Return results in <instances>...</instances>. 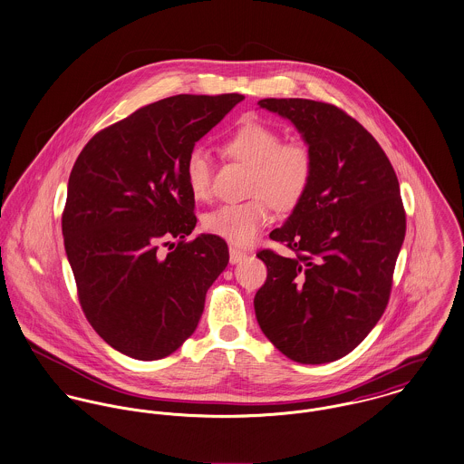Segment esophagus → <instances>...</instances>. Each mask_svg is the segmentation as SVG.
I'll use <instances>...</instances> for the list:
<instances>
[{"label": "esophagus", "instance_id": "34e87169", "mask_svg": "<svg viewBox=\"0 0 464 464\" xmlns=\"http://www.w3.org/2000/svg\"><path fill=\"white\" fill-rule=\"evenodd\" d=\"M228 253H230V264H239L246 256V253L241 252L237 248H230Z\"/></svg>", "mask_w": 464, "mask_h": 464}]
</instances>
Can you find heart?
<instances>
[{
	"label": "heart",
	"instance_id": "b5f03b06",
	"mask_svg": "<svg viewBox=\"0 0 464 464\" xmlns=\"http://www.w3.org/2000/svg\"><path fill=\"white\" fill-rule=\"evenodd\" d=\"M223 152L252 167L250 195L243 204L221 206L204 218V228L234 246H250L271 219V204L280 211L295 209L306 195L314 158L301 141L282 143L276 129L260 122H246L236 129L223 143ZM211 156L195 149L186 158L184 177L195 200L211 195Z\"/></svg>",
	"mask_w": 464,
	"mask_h": 464
}]
</instances>
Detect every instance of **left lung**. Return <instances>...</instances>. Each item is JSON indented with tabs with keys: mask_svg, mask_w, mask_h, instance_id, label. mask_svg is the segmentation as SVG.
Listing matches in <instances>:
<instances>
[{
	"mask_svg": "<svg viewBox=\"0 0 464 464\" xmlns=\"http://www.w3.org/2000/svg\"><path fill=\"white\" fill-rule=\"evenodd\" d=\"M289 121L314 158L303 200L269 237L291 248L262 250L267 280L255 295L262 334L297 363L351 353L386 308L406 234L397 175L374 136L337 106L262 99Z\"/></svg>",
	"mask_w": 464,
	"mask_h": 464,
	"instance_id": "left-lung-1",
	"label": "left lung"
}]
</instances>
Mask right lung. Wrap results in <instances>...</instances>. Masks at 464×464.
Masks as SVG:
<instances>
[{"mask_svg":"<svg viewBox=\"0 0 464 464\" xmlns=\"http://www.w3.org/2000/svg\"><path fill=\"white\" fill-rule=\"evenodd\" d=\"M243 99L158 101L97 132L72 167L62 232L80 303L101 338L134 360H161L193 335L228 264L223 239L184 241L197 225L184 165ZM171 237L179 243L160 254Z\"/></svg>","mask_w":464,"mask_h":464,"instance_id":"obj_1","label":"right lung"}]
</instances>
